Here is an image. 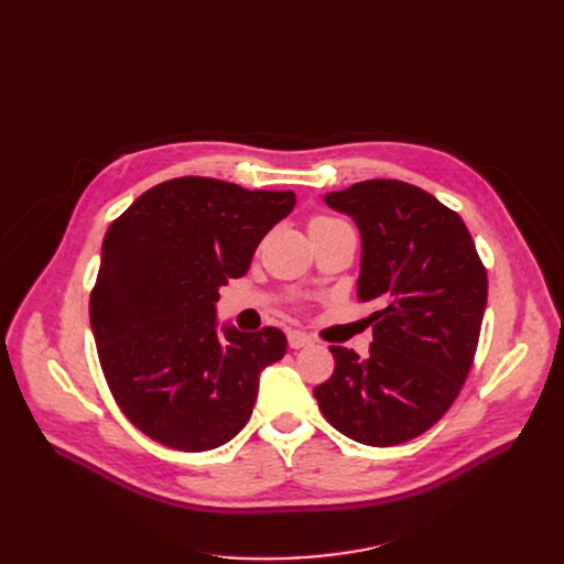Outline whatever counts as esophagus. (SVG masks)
Listing matches in <instances>:
<instances>
[{"instance_id":"34e87169","label":"esophagus","mask_w":564,"mask_h":564,"mask_svg":"<svg viewBox=\"0 0 564 564\" xmlns=\"http://www.w3.org/2000/svg\"><path fill=\"white\" fill-rule=\"evenodd\" d=\"M286 340H289V348H294V350L313 346V338L308 334H303V332H289Z\"/></svg>"}]
</instances>
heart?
<instances>
[{
    "label": "heart",
    "instance_id": "obj_1",
    "mask_svg": "<svg viewBox=\"0 0 564 564\" xmlns=\"http://www.w3.org/2000/svg\"><path fill=\"white\" fill-rule=\"evenodd\" d=\"M322 224H334V218H327V216H319V218H315L311 226H322Z\"/></svg>",
    "mask_w": 564,
    "mask_h": 564
}]
</instances>
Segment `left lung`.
<instances>
[{
    "mask_svg": "<svg viewBox=\"0 0 564 564\" xmlns=\"http://www.w3.org/2000/svg\"><path fill=\"white\" fill-rule=\"evenodd\" d=\"M324 204L355 220L362 240L357 299L369 315V357L332 346L329 381L313 392L338 433L369 447L414 440L464 386L487 305V270L460 216L402 181H362Z\"/></svg>",
    "mask_w": 564,
    "mask_h": 564,
    "instance_id": "obj_1",
    "label": "left lung"
}]
</instances>
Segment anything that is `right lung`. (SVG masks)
Here are the masks:
<instances>
[{
	"label": "right lung",
	"instance_id": "add662e5",
	"mask_svg": "<svg viewBox=\"0 0 564 564\" xmlns=\"http://www.w3.org/2000/svg\"><path fill=\"white\" fill-rule=\"evenodd\" d=\"M292 191L185 176L150 187L108 228L89 315L106 381L124 416L181 452L245 429L261 371L286 352L275 327H218V289L242 278Z\"/></svg>",
	"mask_w": 564,
	"mask_h": 564
}]
</instances>
